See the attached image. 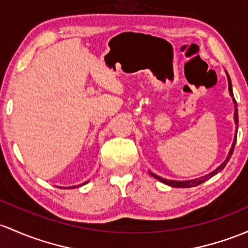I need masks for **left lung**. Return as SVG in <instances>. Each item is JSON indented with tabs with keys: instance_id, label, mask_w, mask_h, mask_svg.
Returning <instances> with one entry per match:
<instances>
[{
	"instance_id": "obj_1",
	"label": "left lung",
	"mask_w": 248,
	"mask_h": 248,
	"mask_svg": "<svg viewBox=\"0 0 248 248\" xmlns=\"http://www.w3.org/2000/svg\"><path fill=\"white\" fill-rule=\"evenodd\" d=\"M227 78H228V89H229V93H231V95L233 96V90H232L231 78H229L228 75H227ZM234 103H235V111H234V120H235V124H238V122H239V120H238V106H236L235 98H234ZM236 135H238V134H236V133H235V137H234L233 145H232L231 151H229L227 159H226V160L223 161V163L221 164V165L218 166V168L216 169V170H214L213 172H210V173L207 174V176L201 177V178H196V179H190V181H170V179H165V178H163V177L157 176V174L152 173V172H151V174H152V176L155 177V178L159 179V181H160V182H163V183L168 184V186H174V187H191V186H200V184H202L203 182H205V181H207V179L212 178L213 176H215L216 173H218V172L222 171L223 169H225L226 164L228 163V160H229V159H231L232 155H233V151H234V147H235V142H236Z\"/></svg>"
}]
</instances>
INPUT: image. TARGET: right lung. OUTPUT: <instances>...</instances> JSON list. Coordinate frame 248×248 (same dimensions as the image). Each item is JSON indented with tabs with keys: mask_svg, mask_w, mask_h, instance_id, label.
<instances>
[{
	"mask_svg": "<svg viewBox=\"0 0 248 248\" xmlns=\"http://www.w3.org/2000/svg\"><path fill=\"white\" fill-rule=\"evenodd\" d=\"M74 187H75V186H74Z\"/></svg>",
	"mask_w": 248,
	"mask_h": 248,
	"instance_id": "right-lung-1",
	"label": "right lung"
}]
</instances>
